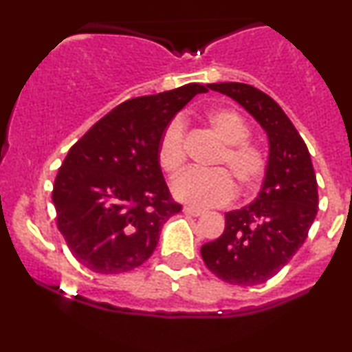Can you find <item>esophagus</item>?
I'll list each match as a JSON object with an SVG mask.
<instances>
[{"label":"esophagus","instance_id":"obj_1","mask_svg":"<svg viewBox=\"0 0 352 352\" xmlns=\"http://www.w3.org/2000/svg\"><path fill=\"white\" fill-rule=\"evenodd\" d=\"M184 212L187 213V215H192V217H200V215H204V210L195 208V207H184Z\"/></svg>","mask_w":352,"mask_h":352}]
</instances>
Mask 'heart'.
Returning a JSON list of instances; mask_svg holds the SVG:
<instances>
[{"label": "heart", "instance_id": "obj_1", "mask_svg": "<svg viewBox=\"0 0 352 352\" xmlns=\"http://www.w3.org/2000/svg\"><path fill=\"white\" fill-rule=\"evenodd\" d=\"M207 122L223 140V151L218 153L215 170H187L173 180L172 190L177 199L193 207H218L235 195V185L250 190L260 182L266 170V153L260 145L250 142V127L245 119L232 109H213ZM160 167L167 173H177L187 160L185 124L173 119L164 129L157 148Z\"/></svg>", "mask_w": 352, "mask_h": 352}]
</instances>
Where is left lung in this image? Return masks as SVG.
Wrapping results in <instances>:
<instances>
[{
    "label": "left lung",
    "instance_id": "left-lung-1",
    "mask_svg": "<svg viewBox=\"0 0 352 352\" xmlns=\"http://www.w3.org/2000/svg\"><path fill=\"white\" fill-rule=\"evenodd\" d=\"M235 99L265 129L268 165L252 204L225 213V230L201 246L207 268L238 286L268 281L305 243L318 213V182L305 140L288 116L260 89L241 82L208 84Z\"/></svg>",
    "mask_w": 352,
    "mask_h": 352
}]
</instances>
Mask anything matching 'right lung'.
I'll use <instances>...</instances> for the list:
<instances>
[{
  "instance_id": "add662e5",
  "label": "right lung",
  "mask_w": 352,
  "mask_h": 352,
  "mask_svg": "<svg viewBox=\"0 0 352 352\" xmlns=\"http://www.w3.org/2000/svg\"><path fill=\"white\" fill-rule=\"evenodd\" d=\"M207 91L187 84L125 100L69 148L52 204L59 232L80 265L117 274L151 258L162 225L182 210L157 159L160 135L193 96Z\"/></svg>"
}]
</instances>
